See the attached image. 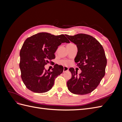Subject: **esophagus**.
Masks as SVG:
<instances>
[{
    "label": "esophagus",
    "instance_id": "esophagus-1",
    "mask_svg": "<svg viewBox=\"0 0 122 122\" xmlns=\"http://www.w3.org/2000/svg\"><path fill=\"white\" fill-rule=\"evenodd\" d=\"M68 70H69V68H68V67H65V66H64V70H63V72H66V71H68Z\"/></svg>",
    "mask_w": 122,
    "mask_h": 122
}]
</instances>
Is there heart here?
<instances>
[{"label": "heart", "mask_w": 122, "mask_h": 122, "mask_svg": "<svg viewBox=\"0 0 122 122\" xmlns=\"http://www.w3.org/2000/svg\"><path fill=\"white\" fill-rule=\"evenodd\" d=\"M61 63V64H64V65H67L68 63V61H60Z\"/></svg>", "instance_id": "b5f03b06"}]
</instances>
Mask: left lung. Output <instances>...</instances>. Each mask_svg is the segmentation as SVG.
I'll list each match as a JSON object with an SVG mask.
<instances>
[{
    "label": "left lung",
    "mask_w": 122,
    "mask_h": 122,
    "mask_svg": "<svg viewBox=\"0 0 122 122\" xmlns=\"http://www.w3.org/2000/svg\"><path fill=\"white\" fill-rule=\"evenodd\" d=\"M78 49L74 60L81 73L77 75L74 69H69L71 78L67 81L68 90L76 95H86L95 90L105 73L107 60L104 49L93 36L83 34L66 35Z\"/></svg>",
    "instance_id": "obj_1"
}]
</instances>
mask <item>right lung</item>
<instances>
[{
  "label": "right lung",
  "mask_w": 122,
  "mask_h": 122,
  "mask_svg": "<svg viewBox=\"0 0 122 122\" xmlns=\"http://www.w3.org/2000/svg\"><path fill=\"white\" fill-rule=\"evenodd\" d=\"M62 43H70L65 35L47 32L39 33L25 41L20 52L19 67L22 80L28 90L42 93L52 87L55 79L62 73L64 68L55 64L50 71L44 66L52 63L55 52Z\"/></svg>",
  "instance_id": "add662e5"
}]
</instances>
